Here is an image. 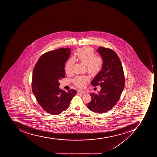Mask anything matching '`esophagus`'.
I'll return each mask as SVG.
<instances>
[{
	"label": "esophagus",
	"mask_w": 157,
	"mask_h": 157,
	"mask_svg": "<svg viewBox=\"0 0 157 157\" xmlns=\"http://www.w3.org/2000/svg\"><path fill=\"white\" fill-rule=\"evenodd\" d=\"M85 93V92L84 91H81V90H79V91H78V94H84Z\"/></svg>",
	"instance_id": "esophagus-1"
}]
</instances>
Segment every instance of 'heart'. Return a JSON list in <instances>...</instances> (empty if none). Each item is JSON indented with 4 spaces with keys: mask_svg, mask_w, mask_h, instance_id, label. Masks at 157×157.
Instances as JSON below:
<instances>
[{
    "mask_svg": "<svg viewBox=\"0 0 157 157\" xmlns=\"http://www.w3.org/2000/svg\"><path fill=\"white\" fill-rule=\"evenodd\" d=\"M75 58L86 65L88 73L91 76L97 75L104 65L102 57L100 56H95L94 50L90 47H85L78 49ZM75 63L74 58H71L68 60L65 67L67 74H72ZM88 80V78L85 76H77L73 79V82L78 87L83 88Z\"/></svg>",
    "mask_w": 157,
    "mask_h": 157,
    "instance_id": "obj_1",
    "label": "heart"
}]
</instances>
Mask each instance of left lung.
I'll return each mask as SVG.
<instances>
[{"label":"left lung","instance_id":"1","mask_svg":"<svg viewBox=\"0 0 157 157\" xmlns=\"http://www.w3.org/2000/svg\"><path fill=\"white\" fill-rule=\"evenodd\" d=\"M99 52L104 59V65L101 72L91 82L92 86L100 85L99 94H90L92 100L88 103L91 111L102 113L110 110L120 99L124 88L125 78L121 61L113 49L99 47Z\"/></svg>","mask_w":157,"mask_h":157}]
</instances>
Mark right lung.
I'll use <instances>...</instances> for the list:
<instances>
[{
	"label": "right lung",
	"instance_id": "obj_1",
	"mask_svg": "<svg viewBox=\"0 0 157 157\" xmlns=\"http://www.w3.org/2000/svg\"><path fill=\"white\" fill-rule=\"evenodd\" d=\"M70 53L68 48L47 52L39 58L33 71V93L41 108L52 115L66 110L77 94L74 89L66 92L59 87V80L65 77V63Z\"/></svg>",
	"mask_w": 157,
	"mask_h": 157
}]
</instances>
